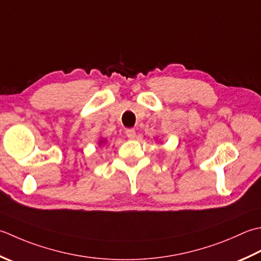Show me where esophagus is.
<instances>
[{
  "label": "esophagus",
  "mask_w": 261,
  "mask_h": 261,
  "mask_svg": "<svg viewBox=\"0 0 261 261\" xmlns=\"http://www.w3.org/2000/svg\"><path fill=\"white\" fill-rule=\"evenodd\" d=\"M125 135L127 138H130V139H134V138L136 137V130L135 129H126Z\"/></svg>",
  "instance_id": "34e87169"
}]
</instances>
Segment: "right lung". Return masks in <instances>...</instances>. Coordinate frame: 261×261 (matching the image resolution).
I'll list each match as a JSON object with an SVG mask.
<instances>
[{
    "instance_id": "1",
    "label": "right lung",
    "mask_w": 261,
    "mask_h": 261,
    "mask_svg": "<svg viewBox=\"0 0 261 261\" xmlns=\"http://www.w3.org/2000/svg\"><path fill=\"white\" fill-rule=\"evenodd\" d=\"M103 142H105V140H100V141H99V145L103 144Z\"/></svg>"
}]
</instances>
